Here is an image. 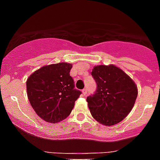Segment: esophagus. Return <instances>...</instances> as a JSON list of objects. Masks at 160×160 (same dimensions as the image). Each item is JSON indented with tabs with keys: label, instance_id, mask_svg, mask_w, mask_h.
Returning <instances> with one entry per match:
<instances>
[{
	"label": "esophagus",
	"instance_id": "obj_1",
	"mask_svg": "<svg viewBox=\"0 0 160 160\" xmlns=\"http://www.w3.org/2000/svg\"><path fill=\"white\" fill-rule=\"evenodd\" d=\"M87 92H88V91H87V88H84V89H83V90H82L83 95H86L87 94Z\"/></svg>",
	"mask_w": 160,
	"mask_h": 160
}]
</instances>
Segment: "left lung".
Segmentation results:
<instances>
[{"label": "left lung", "instance_id": "left-lung-1", "mask_svg": "<svg viewBox=\"0 0 160 160\" xmlns=\"http://www.w3.org/2000/svg\"><path fill=\"white\" fill-rule=\"evenodd\" d=\"M97 89L87 98L91 115L106 126L119 123L128 115L138 97V88L129 76L114 65H100L91 72Z\"/></svg>", "mask_w": 160, "mask_h": 160}]
</instances>
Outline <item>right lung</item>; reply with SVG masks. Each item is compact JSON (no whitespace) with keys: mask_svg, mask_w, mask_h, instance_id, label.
Returning a JSON list of instances; mask_svg holds the SVG:
<instances>
[{"mask_svg":"<svg viewBox=\"0 0 160 160\" xmlns=\"http://www.w3.org/2000/svg\"><path fill=\"white\" fill-rule=\"evenodd\" d=\"M67 62L45 66L27 80L28 100L36 113L49 123H58L68 117L75 102L81 94L75 88Z\"/></svg>","mask_w":160,"mask_h":160,"instance_id":"right-lung-1","label":"right lung"}]
</instances>
